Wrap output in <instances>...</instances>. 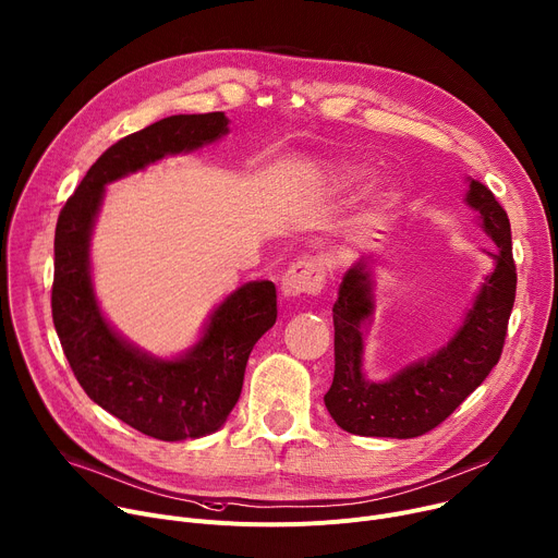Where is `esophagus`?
Instances as JSON below:
<instances>
[{"label": "esophagus", "instance_id": "esophagus-1", "mask_svg": "<svg viewBox=\"0 0 558 558\" xmlns=\"http://www.w3.org/2000/svg\"><path fill=\"white\" fill-rule=\"evenodd\" d=\"M325 287V267L318 258H300L293 263L280 280V291L284 298H300L320 293Z\"/></svg>", "mask_w": 558, "mask_h": 558}]
</instances>
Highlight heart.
Listing matches in <instances>:
<instances>
[{
	"label": "heart",
	"instance_id": "b5f03b06",
	"mask_svg": "<svg viewBox=\"0 0 558 558\" xmlns=\"http://www.w3.org/2000/svg\"><path fill=\"white\" fill-rule=\"evenodd\" d=\"M363 175H365V171H361V169L342 167V169L336 171V182H340V184H351V182L361 180ZM391 199H393V191L387 189V186H383V189H378L376 195H374V207H376V209H387V207L391 205Z\"/></svg>",
	"mask_w": 558,
	"mask_h": 558
}]
</instances>
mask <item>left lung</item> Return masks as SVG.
I'll list each match as a JSON object with an SVG mask.
<instances>
[{"label": "left lung", "mask_w": 558, "mask_h": 558, "mask_svg": "<svg viewBox=\"0 0 558 558\" xmlns=\"http://www.w3.org/2000/svg\"><path fill=\"white\" fill-rule=\"evenodd\" d=\"M465 205L478 214L481 229L496 244L494 253L485 251L494 269L483 278L451 338L387 380H369L363 369L365 333L376 310L372 256H363L344 274L333 305L336 369L325 393L340 429L376 438L423 436L459 408L498 363L517 295L512 229L494 193L472 178Z\"/></svg>", "instance_id": "left-lung-1"}]
</instances>
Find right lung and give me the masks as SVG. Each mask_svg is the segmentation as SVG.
Wrapping results in <instances>:
<instances>
[{"label":"right lung","mask_w":558,"mask_h":558,"mask_svg":"<svg viewBox=\"0 0 558 558\" xmlns=\"http://www.w3.org/2000/svg\"><path fill=\"white\" fill-rule=\"evenodd\" d=\"M229 133L225 113L171 116L107 148L64 205L56 229L53 323L66 361L99 408L160 440L218 432L242 391L248 353L276 323V287L253 280L211 312L199 338L178 356L160 359L126 340L102 314L90 265V235L107 184L193 154Z\"/></svg>","instance_id":"right-lung-1"}]
</instances>
